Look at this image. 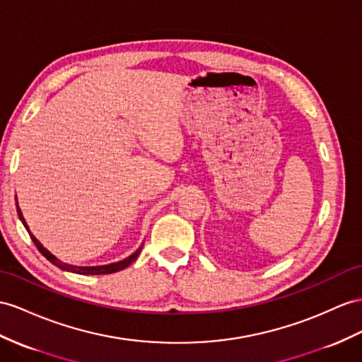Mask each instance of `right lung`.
I'll return each mask as SVG.
<instances>
[{
  "instance_id": "add662e5",
  "label": "right lung",
  "mask_w": 362,
  "mask_h": 362,
  "mask_svg": "<svg viewBox=\"0 0 362 362\" xmlns=\"http://www.w3.org/2000/svg\"><path fill=\"white\" fill-rule=\"evenodd\" d=\"M15 200H16V197H15ZM16 211H18V217H20V220L23 221L24 228L27 229V233H29V235H30V238L33 240V243L36 245V247L40 249V252H41L45 258H47V260H49L50 263H53L54 266H58L59 269H62V271L73 272V274H81V275H104V274H113V272L122 271V269H125L127 266L132 264V263L136 260V258H137V255L141 254V251H142V246H144V245H142L141 247H139L136 252H133L129 257L124 258V260L116 262V263H110V264H102V266H75V264L64 263V262L59 260V258L54 257L50 251H47V249H45V247L40 243V240L36 238V237L30 233V229H29V226H27L25 220H24V217H23V212H21L20 206H18V200H16Z\"/></svg>"
}]
</instances>
